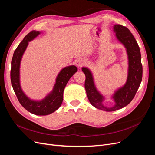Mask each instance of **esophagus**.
<instances>
[{"label":"esophagus","mask_w":155,"mask_h":155,"mask_svg":"<svg viewBox=\"0 0 155 155\" xmlns=\"http://www.w3.org/2000/svg\"><path fill=\"white\" fill-rule=\"evenodd\" d=\"M86 63V60L83 58H79L76 61V65L78 67H81Z\"/></svg>","instance_id":"1"}]
</instances>
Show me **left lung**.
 Returning <instances> with one entry per match:
<instances>
[{
    "instance_id": "obj_1",
    "label": "left lung",
    "mask_w": 155,
    "mask_h": 155,
    "mask_svg": "<svg viewBox=\"0 0 155 155\" xmlns=\"http://www.w3.org/2000/svg\"><path fill=\"white\" fill-rule=\"evenodd\" d=\"M113 31L116 39L126 49L128 58V74L126 83L114 91L111 98L114 105L107 107L104 104L105 97L97 91L90 69L82 67L85 74V88L88 99L91 105L98 109L107 112L115 111L127 105L133 100L140 87L142 79V64L141 54L137 41L129 30L120 25H114Z\"/></svg>"
}]
</instances>
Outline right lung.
<instances>
[{
	"instance_id": "right-lung-1",
	"label": "right lung",
	"mask_w": 155,
	"mask_h": 155,
	"mask_svg": "<svg viewBox=\"0 0 155 155\" xmlns=\"http://www.w3.org/2000/svg\"><path fill=\"white\" fill-rule=\"evenodd\" d=\"M40 34L41 32L39 31L33 30L26 35L24 39L18 45L14 51L12 58L10 76L13 91L21 105L32 114L38 116H45L57 110L61 105L63 100L64 89L70 78L78 71V68L74 65H70L61 70L55 79L53 90L43 100H34L28 97L23 92L21 86V62L29 42L34 40Z\"/></svg>"
}]
</instances>
